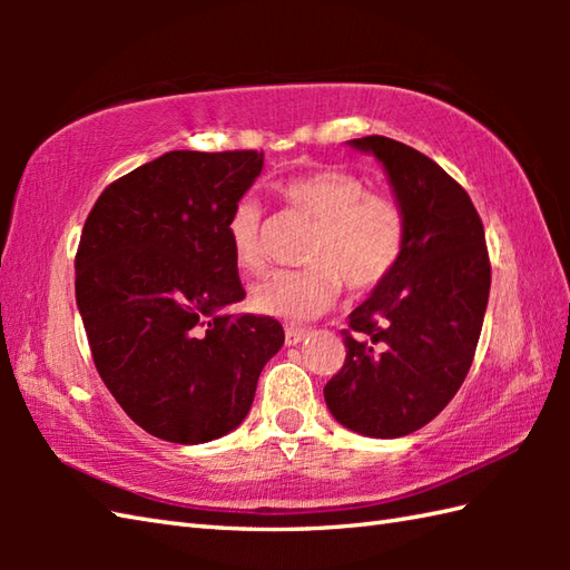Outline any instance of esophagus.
Returning <instances> with one entry per match:
<instances>
[{"label": "esophagus", "instance_id": "obj_1", "mask_svg": "<svg viewBox=\"0 0 570 570\" xmlns=\"http://www.w3.org/2000/svg\"><path fill=\"white\" fill-rule=\"evenodd\" d=\"M284 337H286V345H298L301 341H306L308 331L306 328H296V325H288V328L284 331Z\"/></svg>", "mask_w": 570, "mask_h": 570}]
</instances>
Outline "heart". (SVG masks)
I'll list each match as a JSON object with an SVG mask.
<instances>
[{
  "mask_svg": "<svg viewBox=\"0 0 570 570\" xmlns=\"http://www.w3.org/2000/svg\"><path fill=\"white\" fill-rule=\"evenodd\" d=\"M288 208L316 220L304 259L306 269L274 272L252 286V308L264 316L308 321L328 311L341 284L350 294H367L384 284L402 259L406 220L399 203L370 193L360 176L321 168L278 184ZM233 262L242 272L264 266V208L254 196L235 200L225 220Z\"/></svg>",
  "mask_w": 570,
  "mask_h": 570,
  "instance_id": "heart-1",
  "label": "heart"
}]
</instances>
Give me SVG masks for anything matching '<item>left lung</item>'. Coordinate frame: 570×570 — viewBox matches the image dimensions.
I'll return each instance as SVG.
<instances>
[{
  "instance_id": "1",
  "label": "left lung",
  "mask_w": 570,
  "mask_h": 570,
  "mask_svg": "<svg viewBox=\"0 0 570 570\" xmlns=\"http://www.w3.org/2000/svg\"><path fill=\"white\" fill-rule=\"evenodd\" d=\"M347 144L384 166L406 239L394 272L347 316L345 365L323 396L345 429L399 439L441 414L475 357L490 296L485 229L429 156L380 135Z\"/></svg>"
}]
</instances>
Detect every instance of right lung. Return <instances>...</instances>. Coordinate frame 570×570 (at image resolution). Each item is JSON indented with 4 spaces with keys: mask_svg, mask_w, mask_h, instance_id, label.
Returning a JSON list of instances; mask_svg holds the SVG:
<instances>
[{
    "mask_svg": "<svg viewBox=\"0 0 570 570\" xmlns=\"http://www.w3.org/2000/svg\"><path fill=\"white\" fill-rule=\"evenodd\" d=\"M264 151H168L102 190L76 254V301L95 367L156 439L196 445L249 414L284 345L282 323L233 316L245 298L225 220Z\"/></svg>",
    "mask_w": 570,
    "mask_h": 570,
    "instance_id": "add662e5",
    "label": "right lung"
}]
</instances>
